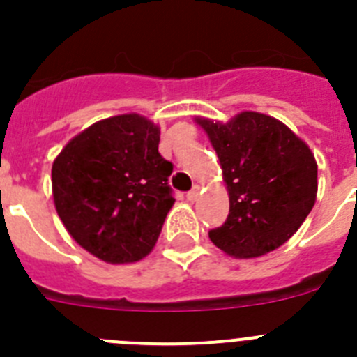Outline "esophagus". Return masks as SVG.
<instances>
[{"label": "esophagus", "mask_w": 357, "mask_h": 357, "mask_svg": "<svg viewBox=\"0 0 357 357\" xmlns=\"http://www.w3.org/2000/svg\"><path fill=\"white\" fill-rule=\"evenodd\" d=\"M198 197H200V185H195V188L188 193V200L195 202V200H198Z\"/></svg>", "instance_id": "34e87169"}]
</instances>
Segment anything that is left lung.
<instances>
[{
  "mask_svg": "<svg viewBox=\"0 0 357 357\" xmlns=\"http://www.w3.org/2000/svg\"><path fill=\"white\" fill-rule=\"evenodd\" d=\"M222 166L229 216L209 238L220 250L259 257L284 245L317 202L313 151L282 121L243 110L230 121L195 118Z\"/></svg>",
  "mask_w": 357,
  "mask_h": 357,
  "instance_id": "obj_1",
  "label": "left lung"
}]
</instances>
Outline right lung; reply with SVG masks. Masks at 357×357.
<instances>
[{
	"label": "right lung",
	"instance_id": "right-lung-1",
	"mask_svg": "<svg viewBox=\"0 0 357 357\" xmlns=\"http://www.w3.org/2000/svg\"><path fill=\"white\" fill-rule=\"evenodd\" d=\"M160 130L141 114L93 123L53 160L55 209L84 250L110 264L135 263L155 247L175 204L173 164L159 153Z\"/></svg>",
	"mask_w": 357,
	"mask_h": 357
}]
</instances>
